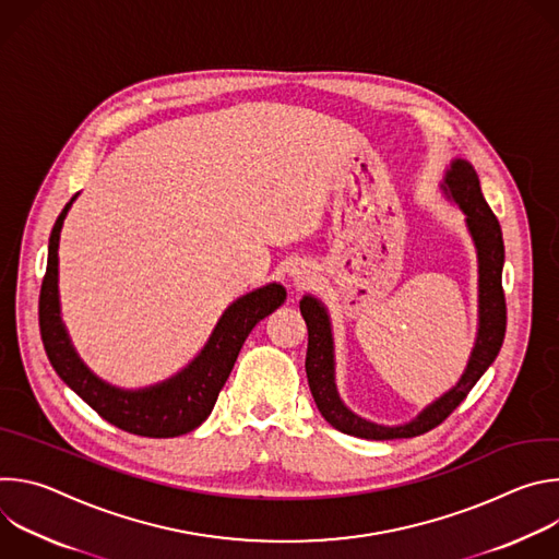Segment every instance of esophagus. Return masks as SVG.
Instances as JSON below:
<instances>
[{
  "label": "esophagus",
  "instance_id": "1",
  "mask_svg": "<svg viewBox=\"0 0 559 559\" xmlns=\"http://www.w3.org/2000/svg\"><path fill=\"white\" fill-rule=\"evenodd\" d=\"M292 276H294V285H298V287H305L311 281V274L307 270H294Z\"/></svg>",
  "mask_w": 559,
  "mask_h": 559
}]
</instances>
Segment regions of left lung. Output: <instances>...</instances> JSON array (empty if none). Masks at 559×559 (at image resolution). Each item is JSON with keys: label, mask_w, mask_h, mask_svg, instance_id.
<instances>
[{"label": "left lung", "mask_w": 559, "mask_h": 559, "mask_svg": "<svg viewBox=\"0 0 559 559\" xmlns=\"http://www.w3.org/2000/svg\"><path fill=\"white\" fill-rule=\"evenodd\" d=\"M444 190L460 203L466 214L468 229L477 246V259H480V332H477L475 349L466 365L460 382L444 393L440 401L427 407L416 420L403 427H382L367 423L352 414L336 393L334 384V347H332V330L325 307L311 296L300 300V313L307 323V358L305 371L309 380V389L316 401L318 412L338 431L365 438V440H393V438H414L436 429L444 423L453 409L464 401L473 384L489 369L496 360L507 332V300L502 289V265H504V241L502 229L485 201L480 181H477L471 164L453 162L451 170L444 179Z\"/></svg>", "instance_id": "8db88e82"}]
</instances>
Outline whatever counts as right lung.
Masks as SVG:
<instances>
[{
    "instance_id": "add662e5",
    "label": "right lung",
    "mask_w": 559,
    "mask_h": 559,
    "mask_svg": "<svg viewBox=\"0 0 559 559\" xmlns=\"http://www.w3.org/2000/svg\"><path fill=\"white\" fill-rule=\"evenodd\" d=\"M72 203V201H70ZM57 216L50 241L48 265L39 292V332L46 356L59 378L110 425L143 438H175L197 429L214 409L238 352L259 321L285 300L283 285L261 287L227 307L201 356L179 376L143 391H121L88 371L76 358L59 318L57 300V246L59 231L70 207Z\"/></svg>"
}]
</instances>
